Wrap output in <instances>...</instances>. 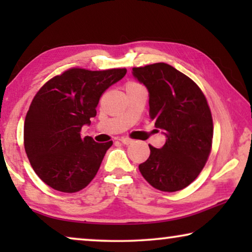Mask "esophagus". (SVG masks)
Masks as SVG:
<instances>
[{
	"mask_svg": "<svg viewBox=\"0 0 252 252\" xmlns=\"http://www.w3.org/2000/svg\"><path fill=\"white\" fill-rule=\"evenodd\" d=\"M119 141H120V142H122L123 144H129V143H132V140L128 139V137H120Z\"/></svg>",
	"mask_w": 252,
	"mask_h": 252,
	"instance_id": "esophagus-1",
	"label": "esophagus"
}]
</instances>
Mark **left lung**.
<instances>
[{"label":"left lung","mask_w":252,"mask_h":252,"mask_svg":"<svg viewBox=\"0 0 252 252\" xmlns=\"http://www.w3.org/2000/svg\"><path fill=\"white\" fill-rule=\"evenodd\" d=\"M132 74L148 89L150 119L166 137L160 149L149 146L150 156L139 170L158 190H181L201 173L211 151L213 123L205 96L168 64L134 67Z\"/></svg>","instance_id":"left-lung-1"}]
</instances>
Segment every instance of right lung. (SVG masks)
Listing matches in <instances>:
<instances>
[{
  "instance_id": "right-lung-1",
  "label": "right lung",
  "mask_w": 252,
  "mask_h": 252,
  "mask_svg": "<svg viewBox=\"0 0 252 252\" xmlns=\"http://www.w3.org/2000/svg\"><path fill=\"white\" fill-rule=\"evenodd\" d=\"M126 72L70 68L34 96L24 124V146L34 172L55 190H81L97 173L112 141L97 143L81 137L80 130L91 125L101 95Z\"/></svg>"
}]
</instances>
